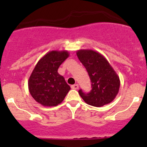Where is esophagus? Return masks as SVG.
Listing matches in <instances>:
<instances>
[{
	"instance_id": "obj_1",
	"label": "esophagus",
	"mask_w": 147,
	"mask_h": 147,
	"mask_svg": "<svg viewBox=\"0 0 147 147\" xmlns=\"http://www.w3.org/2000/svg\"><path fill=\"white\" fill-rule=\"evenodd\" d=\"M71 88L73 89V90H78V88H79V86H78V84H73V85L71 86Z\"/></svg>"
}]
</instances>
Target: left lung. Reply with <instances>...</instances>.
I'll return each instance as SVG.
<instances>
[{
	"label": "left lung",
	"instance_id": "obj_1",
	"mask_svg": "<svg viewBox=\"0 0 147 147\" xmlns=\"http://www.w3.org/2000/svg\"><path fill=\"white\" fill-rule=\"evenodd\" d=\"M77 55L88 72L92 90L85 94L82 90L79 94L87 105L102 107L115 100L119 92V78L106 58L92 50H80Z\"/></svg>",
	"mask_w": 147,
	"mask_h": 147
}]
</instances>
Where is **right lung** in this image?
Wrapping results in <instances>:
<instances>
[{
    "mask_svg": "<svg viewBox=\"0 0 147 147\" xmlns=\"http://www.w3.org/2000/svg\"><path fill=\"white\" fill-rule=\"evenodd\" d=\"M67 50H53L45 54L35 65L29 80L31 96L45 107H55L64 100L70 87L57 72L60 65L69 57Z\"/></svg>",
    "mask_w": 147,
    "mask_h": 147,
    "instance_id": "obj_1",
    "label": "right lung"
}]
</instances>
